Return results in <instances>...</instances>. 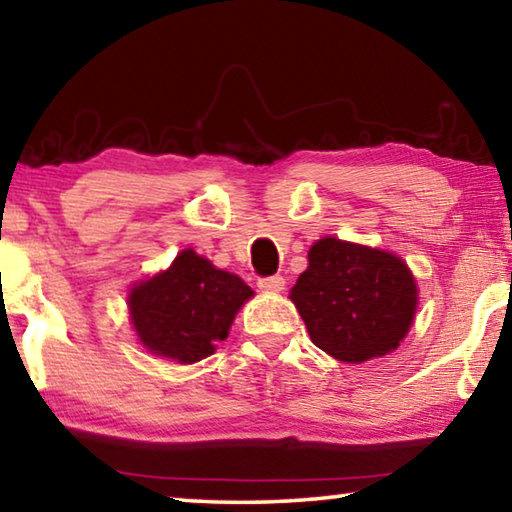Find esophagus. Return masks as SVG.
<instances>
[{"mask_svg":"<svg viewBox=\"0 0 512 512\" xmlns=\"http://www.w3.org/2000/svg\"><path fill=\"white\" fill-rule=\"evenodd\" d=\"M284 284H287V282H284L282 275H266V277H259V280H257V287L266 291V293L282 291Z\"/></svg>","mask_w":512,"mask_h":512,"instance_id":"1","label":"esophagus"}]
</instances>
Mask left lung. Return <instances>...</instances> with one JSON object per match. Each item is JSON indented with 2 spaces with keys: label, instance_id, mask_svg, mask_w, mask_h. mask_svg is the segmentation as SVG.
Segmentation results:
<instances>
[{
  "label": "left lung",
  "instance_id": "left-lung-1",
  "mask_svg": "<svg viewBox=\"0 0 512 512\" xmlns=\"http://www.w3.org/2000/svg\"><path fill=\"white\" fill-rule=\"evenodd\" d=\"M291 300L320 350L361 363L400 345L413 323L418 289L409 266L393 253L327 237L311 246Z\"/></svg>",
  "mask_w": 512,
  "mask_h": 512
}]
</instances>
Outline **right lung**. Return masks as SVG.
I'll use <instances>...</instances> for the list:
<instances>
[{
	"instance_id": "obj_1",
	"label": "right lung",
	"mask_w": 512,
	"mask_h": 512,
	"mask_svg": "<svg viewBox=\"0 0 512 512\" xmlns=\"http://www.w3.org/2000/svg\"><path fill=\"white\" fill-rule=\"evenodd\" d=\"M253 296L241 277L219 271L194 250H183L169 271L131 291L128 305L140 341L153 354L194 363L228 336L237 309Z\"/></svg>"
}]
</instances>
